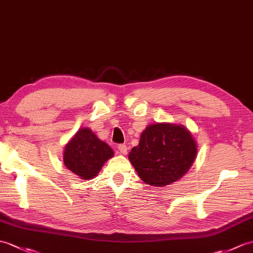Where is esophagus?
Instances as JSON below:
<instances>
[{
  "label": "esophagus",
  "instance_id": "esophagus-1",
  "mask_svg": "<svg viewBox=\"0 0 253 253\" xmlns=\"http://www.w3.org/2000/svg\"><path fill=\"white\" fill-rule=\"evenodd\" d=\"M119 151L121 152L122 154L126 155V154H127V146H126L125 144H120V145H119Z\"/></svg>",
  "mask_w": 253,
  "mask_h": 253
}]
</instances>
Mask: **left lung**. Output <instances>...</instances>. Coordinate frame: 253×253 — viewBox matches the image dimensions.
<instances>
[{"mask_svg":"<svg viewBox=\"0 0 253 253\" xmlns=\"http://www.w3.org/2000/svg\"><path fill=\"white\" fill-rule=\"evenodd\" d=\"M196 154L197 143L185 126L156 123L142 131L128 158L144 183L162 187L183 177Z\"/></svg>","mask_w":253,"mask_h":253,"instance_id":"8db88e82","label":"left lung"}]
</instances>
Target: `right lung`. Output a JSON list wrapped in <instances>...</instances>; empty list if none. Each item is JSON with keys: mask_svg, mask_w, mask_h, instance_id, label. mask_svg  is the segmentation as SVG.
Returning a JSON list of instances; mask_svg holds the SVG:
<instances>
[{"mask_svg": "<svg viewBox=\"0 0 253 253\" xmlns=\"http://www.w3.org/2000/svg\"><path fill=\"white\" fill-rule=\"evenodd\" d=\"M113 155L108 143L100 140L90 128L82 127L64 146L63 163L80 179L90 180Z\"/></svg>", "mask_w": 253, "mask_h": 253, "instance_id": "add662e5", "label": "right lung"}]
</instances>
